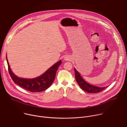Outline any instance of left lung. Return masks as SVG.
<instances>
[{"label": "left lung", "instance_id": "8db88e82", "mask_svg": "<svg viewBox=\"0 0 127 127\" xmlns=\"http://www.w3.org/2000/svg\"><path fill=\"white\" fill-rule=\"evenodd\" d=\"M74 69L75 71V77L76 80L80 87L84 90L85 92L89 93H98L101 92L107 87H100L89 84L82 78L79 72L76 70L75 68H74Z\"/></svg>", "mask_w": 127, "mask_h": 127}]
</instances>
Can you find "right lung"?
Listing matches in <instances>:
<instances>
[{
    "mask_svg": "<svg viewBox=\"0 0 127 127\" xmlns=\"http://www.w3.org/2000/svg\"><path fill=\"white\" fill-rule=\"evenodd\" d=\"M8 72L13 82L23 88L32 93L41 92L48 89L53 83L55 78L57 70L62 62L59 61L48 69L42 75L33 79L22 78L16 76L12 72L7 59Z\"/></svg>",
    "mask_w": 127,
    "mask_h": 127,
    "instance_id": "right-lung-1",
    "label": "right lung"
}]
</instances>
